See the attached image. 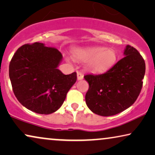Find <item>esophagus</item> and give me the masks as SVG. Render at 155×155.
Instances as JSON below:
<instances>
[{
	"label": "esophagus",
	"instance_id": "34e87169",
	"mask_svg": "<svg viewBox=\"0 0 155 155\" xmlns=\"http://www.w3.org/2000/svg\"><path fill=\"white\" fill-rule=\"evenodd\" d=\"M84 79V74L81 73V72H77V79L79 80H82Z\"/></svg>",
	"mask_w": 155,
	"mask_h": 155
}]
</instances>
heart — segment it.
Segmentation results:
<instances>
[{
  "label": "heart",
  "mask_w": 155,
  "mask_h": 155,
  "mask_svg": "<svg viewBox=\"0 0 155 155\" xmlns=\"http://www.w3.org/2000/svg\"><path fill=\"white\" fill-rule=\"evenodd\" d=\"M73 56L81 61H88L87 69L96 74H103L110 70L116 63L117 54L113 49L104 47L88 49H76Z\"/></svg>",
  "instance_id": "1"
}]
</instances>
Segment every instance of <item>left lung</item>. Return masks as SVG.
<instances>
[{
    "label": "left lung",
    "mask_w": 155,
    "mask_h": 155,
    "mask_svg": "<svg viewBox=\"0 0 155 155\" xmlns=\"http://www.w3.org/2000/svg\"><path fill=\"white\" fill-rule=\"evenodd\" d=\"M123 54L124 57L106 73L84 76L89 84L86 104L97 115L111 116L121 113L135 103L141 91L145 61L130 45L125 47Z\"/></svg>",
    "instance_id": "1"
}]
</instances>
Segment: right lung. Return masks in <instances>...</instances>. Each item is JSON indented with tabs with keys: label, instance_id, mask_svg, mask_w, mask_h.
<instances>
[{
	"label": "right lung",
	"instance_id": "obj_1",
	"mask_svg": "<svg viewBox=\"0 0 155 155\" xmlns=\"http://www.w3.org/2000/svg\"><path fill=\"white\" fill-rule=\"evenodd\" d=\"M62 59L58 49L40 42L24 45L16 51L9 65V77L22 106L45 115L60 108L76 81V72L65 75L57 69Z\"/></svg>",
	"mask_w": 155,
	"mask_h": 155
}]
</instances>
